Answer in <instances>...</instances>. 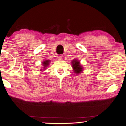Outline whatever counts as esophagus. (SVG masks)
Here are the masks:
<instances>
[{"label": "esophagus", "mask_w": 126, "mask_h": 126, "mask_svg": "<svg viewBox=\"0 0 126 126\" xmlns=\"http://www.w3.org/2000/svg\"><path fill=\"white\" fill-rule=\"evenodd\" d=\"M57 58H58V59H59V60H62V59H63V55H58Z\"/></svg>", "instance_id": "esophagus-1"}]
</instances>
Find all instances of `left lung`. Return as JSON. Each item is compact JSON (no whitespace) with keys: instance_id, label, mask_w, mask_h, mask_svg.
<instances>
[{"instance_id":"1","label":"left lung","mask_w":126,"mask_h":126,"mask_svg":"<svg viewBox=\"0 0 126 126\" xmlns=\"http://www.w3.org/2000/svg\"><path fill=\"white\" fill-rule=\"evenodd\" d=\"M72 65L73 70H74L75 73L77 74H80L83 71V68L80 65V62L78 59H74L72 61Z\"/></svg>"}]
</instances>
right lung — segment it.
<instances>
[{"label": "right lung", "instance_id": "obj_1", "mask_svg": "<svg viewBox=\"0 0 126 126\" xmlns=\"http://www.w3.org/2000/svg\"><path fill=\"white\" fill-rule=\"evenodd\" d=\"M50 62V61H49V60H45V61H44V62H42V65L43 66H44V68L43 69H46L47 66L49 64ZM41 70H42V69H41Z\"/></svg>", "mask_w": 126, "mask_h": 126}]
</instances>
